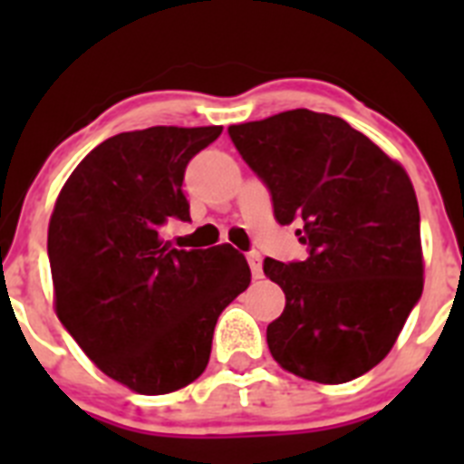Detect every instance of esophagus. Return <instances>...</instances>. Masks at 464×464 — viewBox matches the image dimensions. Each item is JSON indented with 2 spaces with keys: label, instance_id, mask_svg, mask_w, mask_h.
<instances>
[{
  "label": "esophagus",
  "instance_id": "obj_1",
  "mask_svg": "<svg viewBox=\"0 0 464 464\" xmlns=\"http://www.w3.org/2000/svg\"><path fill=\"white\" fill-rule=\"evenodd\" d=\"M246 260H248V267H251L253 278H262V257L257 251L246 253Z\"/></svg>",
  "mask_w": 464,
  "mask_h": 464
}]
</instances>
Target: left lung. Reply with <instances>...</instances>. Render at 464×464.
<instances>
[{
  "label": "left lung",
  "instance_id": "1",
  "mask_svg": "<svg viewBox=\"0 0 464 464\" xmlns=\"http://www.w3.org/2000/svg\"><path fill=\"white\" fill-rule=\"evenodd\" d=\"M244 162L272 195L304 260L267 257L285 293L267 327L283 370L346 383L381 362L423 293L420 213L407 171L346 121L309 109L227 127Z\"/></svg>",
  "mask_w": 464,
  "mask_h": 464
}]
</instances>
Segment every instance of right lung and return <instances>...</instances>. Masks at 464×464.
I'll return each mask as SVG.
<instances>
[{"label": "right lung", "instance_id": "obj_1", "mask_svg": "<svg viewBox=\"0 0 464 464\" xmlns=\"http://www.w3.org/2000/svg\"><path fill=\"white\" fill-rule=\"evenodd\" d=\"M223 127H149L83 158L53 208L48 260L55 311L106 376L165 395L207 370L213 327L251 283L229 244L171 248L160 229L190 220L183 174Z\"/></svg>", "mask_w": 464, "mask_h": 464}]
</instances>
